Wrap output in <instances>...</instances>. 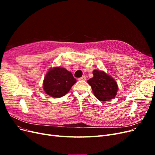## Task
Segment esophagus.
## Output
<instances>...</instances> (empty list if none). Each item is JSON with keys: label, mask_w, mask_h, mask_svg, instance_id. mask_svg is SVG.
Listing matches in <instances>:
<instances>
[{"label": "esophagus", "mask_w": 155, "mask_h": 155, "mask_svg": "<svg viewBox=\"0 0 155 155\" xmlns=\"http://www.w3.org/2000/svg\"><path fill=\"white\" fill-rule=\"evenodd\" d=\"M79 80H86V77L85 76H82L81 78H79Z\"/></svg>", "instance_id": "34e87169"}]
</instances>
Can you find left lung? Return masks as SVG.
Here are the masks:
<instances>
[{
  "mask_svg": "<svg viewBox=\"0 0 155 155\" xmlns=\"http://www.w3.org/2000/svg\"><path fill=\"white\" fill-rule=\"evenodd\" d=\"M94 77L87 83L92 87L94 94L101 101H109L115 97L118 91V85L114 79L104 71L95 70Z\"/></svg>",
  "mask_w": 155,
  "mask_h": 155,
  "instance_id": "left-lung-1",
  "label": "left lung"
}]
</instances>
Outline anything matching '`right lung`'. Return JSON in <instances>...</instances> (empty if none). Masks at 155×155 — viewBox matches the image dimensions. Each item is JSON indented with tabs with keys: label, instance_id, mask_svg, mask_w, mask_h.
I'll return each mask as SVG.
<instances>
[{
	"label": "right lung",
	"instance_id": "obj_1",
	"mask_svg": "<svg viewBox=\"0 0 155 155\" xmlns=\"http://www.w3.org/2000/svg\"><path fill=\"white\" fill-rule=\"evenodd\" d=\"M76 82L73 75L65 68L55 67L46 74L43 81L45 92L53 97H61L69 92Z\"/></svg>",
	"mask_w": 155,
	"mask_h": 155
}]
</instances>
